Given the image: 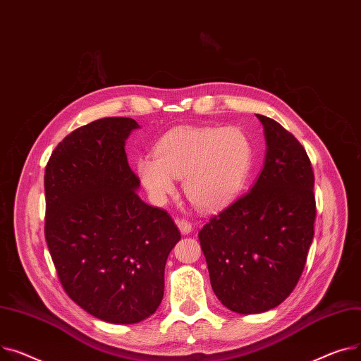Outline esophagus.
Wrapping results in <instances>:
<instances>
[{
  "label": "esophagus",
  "mask_w": 361,
  "mask_h": 361,
  "mask_svg": "<svg viewBox=\"0 0 361 361\" xmlns=\"http://www.w3.org/2000/svg\"><path fill=\"white\" fill-rule=\"evenodd\" d=\"M176 226L179 227L182 235H188V233L192 231V224H190V221H188V220L176 219Z\"/></svg>",
  "instance_id": "1"
}]
</instances>
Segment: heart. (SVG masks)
I'll use <instances>...</instances> for the list:
<instances>
[{
  "label": "heart",
  "instance_id": "obj_1",
  "mask_svg": "<svg viewBox=\"0 0 361 361\" xmlns=\"http://www.w3.org/2000/svg\"><path fill=\"white\" fill-rule=\"evenodd\" d=\"M255 161L247 134L235 126H183L164 134L154 145V157L137 161V173L156 202L175 192L183 179L189 202L202 211H216L235 200L245 188Z\"/></svg>",
  "mask_w": 361,
  "mask_h": 361
}]
</instances>
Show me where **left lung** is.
I'll use <instances>...</instances> for the list:
<instances>
[{
	"label": "left lung",
	"mask_w": 361,
	"mask_h": 361,
	"mask_svg": "<svg viewBox=\"0 0 361 361\" xmlns=\"http://www.w3.org/2000/svg\"><path fill=\"white\" fill-rule=\"evenodd\" d=\"M264 169L249 192L198 233L219 300L240 314L283 303L299 283L313 240L314 176L303 145L268 116Z\"/></svg>",
	"instance_id": "8db88e82"
}]
</instances>
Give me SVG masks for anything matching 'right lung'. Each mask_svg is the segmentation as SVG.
Returning <instances> with one entry per match:
<instances>
[{"instance_id": "right-lung-1", "label": "right lung", "mask_w": 361, "mask_h": 361, "mask_svg": "<svg viewBox=\"0 0 361 361\" xmlns=\"http://www.w3.org/2000/svg\"><path fill=\"white\" fill-rule=\"evenodd\" d=\"M137 128L118 116L80 126L45 169V238L58 279L81 309L119 325L157 310L164 265L180 239L172 217L135 192L125 141Z\"/></svg>"}]
</instances>
